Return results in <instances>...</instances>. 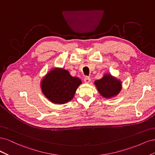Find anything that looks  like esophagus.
<instances>
[{
  "label": "esophagus",
  "mask_w": 155,
  "mask_h": 155,
  "mask_svg": "<svg viewBox=\"0 0 155 155\" xmlns=\"http://www.w3.org/2000/svg\"><path fill=\"white\" fill-rule=\"evenodd\" d=\"M84 81H85V82L87 83H90V81H91V78H90V77L85 76V78H84Z\"/></svg>",
  "instance_id": "1"
}]
</instances>
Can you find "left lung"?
<instances>
[{"instance_id":"left-lung-1","label":"left lung","mask_w":155,"mask_h":155,"mask_svg":"<svg viewBox=\"0 0 155 155\" xmlns=\"http://www.w3.org/2000/svg\"><path fill=\"white\" fill-rule=\"evenodd\" d=\"M95 85L101 94L105 97H112L118 94L121 89V83L110 75L105 76L95 81Z\"/></svg>"}]
</instances>
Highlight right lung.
<instances>
[{"label": "right lung", "mask_w": 155, "mask_h": 155, "mask_svg": "<svg viewBox=\"0 0 155 155\" xmlns=\"http://www.w3.org/2000/svg\"><path fill=\"white\" fill-rule=\"evenodd\" d=\"M81 83L80 79L70 76L67 70L54 69L43 79L41 88L50 101L63 104L72 99Z\"/></svg>", "instance_id": "add662e5"}]
</instances>
